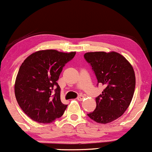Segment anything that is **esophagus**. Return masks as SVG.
<instances>
[{
	"label": "esophagus",
	"instance_id": "obj_1",
	"mask_svg": "<svg viewBox=\"0 0 152 152\" xmlns=\"http://www.w3.org/2000/svg\"><path fill=\"white\" fill-rule=\"evenodd\" d=\"M83 96H82V95H80L79 96H78L77 98V99L78 101H80V102H81V101H83Z\"/></svg>",
	"mask_w": 152,
	"mask_h": 152
}]
</instances>
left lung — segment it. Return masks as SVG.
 Listing matches in <instances>:
<instances>
[{
	"label": "left lung",
	"mask_w": 152,
	"mask_h": 152,
	"mask_svg": "<svg viewBox=\"0 0 152 152\" xmlns=\"http://www.w3.org/2000/svg\"><path fill=\"white\" fill-rule=\"evenodd\" d=\"M84 58L92 66L98 84L104 86L96 107L88 116L98 123L117 120L128 108L135 91V76L130 62L117 52H88Z\"/></svg>",
	"instance_id": "8db88e82"
}]
</instances>
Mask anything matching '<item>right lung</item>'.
I'll use <instances>...</instances> for the list:
<instances>
[{
	"instance_id": "1",
	"label": "right lung",
	"mask_w": 152,
	"mask_h": 152,
	"mask_svg": "<svg viewBox=\"0 0 152 152\" xmlns=\"http://www.w3.org/2000/svg\"><path fill=\"white\" fill-rule=\"evenodd\" d=\"M75 53L42 50L32 53L22 64L14 93L19 107L32 120L50 123L63 115L67 105L61 102V89L56 81Z\"/></svg>"
}]
</instances>
